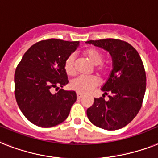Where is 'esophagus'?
<instances>
[{"label": "esophagus", "instance_id": "esophagus-1", "mask_svg": "<svg viewBox=\"0 0 158 158\" xmlns=\"http://www.w3.org/2000/svg\"><path fill=\"white\" fill-rule=\"evenodd\" d=\"M83 97V94H82L81 92H77V97H78V99H81Z\"/></svg>", "mask_w": 158, "mask_h": 158}]
</instances>
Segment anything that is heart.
<instances>
[{
    "instance_id": "obj_1",
    "label": "heart",
    "mask_w": 158,
    "mask_h": 158,
    "mask_svg": "<svg viewBox=\"0 0 158 158\" xmlns=\"http://www.w3.org/2000/svg\"><path fill=\"white\" fill-rule=\"evenodd\" d=\"M86 55L92 63L98 66L103 61V56L101 52L96 48H89L86 51ZM75 53H71L66 58L65 61V70L68 75H73L75 72ZM101 71H106V66H101L98 67ZM100 79L95 75L86 76V75H79L75 77L70 81V86L73 90L81 93H88L92 92L97 86L99 85Z\"/></svg>"
}]
</instances>
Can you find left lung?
Listing matches in <instances>:
<instances>
[{
  "label": "left lung",
  "mask_w": 158,
  "mask_h": 158,
  "mask_svg": "<svg viewBox=\"0 0 158 158\" xmlns=\"http://www.w3.org/2000/svg\"><path fill=\"white\" fill-rule=\"evenodd\" d=\"M86 43L106 50L112 58V70L101 87L105 94L110 92V99L94 98V104L87 110L88 118L92 124L105 130L120 129L132 121L141 108L146 90L142 60L130 44L120 40Z\"/></svg>",
  "instance_id": "left-lung-1"
}]
</instances>
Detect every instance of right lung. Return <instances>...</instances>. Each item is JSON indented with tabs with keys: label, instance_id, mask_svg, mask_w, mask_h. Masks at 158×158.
I'll return each instance as SVG.
<instances>
[{
	"label": "right lung",
	"instance_id": "add662e5",
	"mask_svg": "<svg viewBox=\"0 0 158 158\" xmlns=\"http://www.w3.org/2000/svg\"><path fill=\"white\" fill-rule=\"evenodd\" d=\"M79 45V41L49 39L33 44L23 55L15 70V94L31 123L51 127L68 117L77 96L61 88L69 83L65 61ZM52 88L61 89L52 94Z\"/></svg>",
	"mask_w": 158,
	"mask_h": 158
}]
</instances>
